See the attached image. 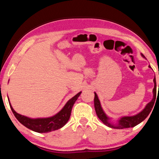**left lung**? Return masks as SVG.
Masks as SVG:
<instances>
[{
  "label": "left lung",
  "instance_id": "8db88e82",
  "mask_svg": "<svg viewBox=\"0 0 159 159\" xmlns=\"http://www.w3.org/2000/svg\"><path fill=\"white\" fill-rule=\"evenodd\" d=\"M141 56L143 58L146 59L144 57L143 54H141ZM147 60V59H146ZM149 68L152 69L150 65H149ZM154 88L153 89V98L149 103L147 104L144 108L138 114L133 116H121L118 118L117 120L116 123H112L111 121V118L109 117L106 114V113L102 109L100 101L98 98V96L97 93H95V98H94V104H95V109L96 114L98 115V118L100 119L102 122H103L106 125L109 126L110 128H115V129H123V128H133L138 125L141 122L146 118L148 116H149V113L152 111V109L154 107V104L155 103L156 97H157V83H156V78L154 79ZM159 88V85H158Z\"/></svg>",
  "mask_w": 159,
  "mask_h": 159
}]
</instances>
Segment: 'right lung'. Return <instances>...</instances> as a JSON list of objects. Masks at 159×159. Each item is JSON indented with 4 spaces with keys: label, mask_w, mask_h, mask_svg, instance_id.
Instances as JSON below:
<instances>
[{
    "label": "right lung",
    "mask_w": 159,
    "mask_h": 159,
    "mask_svg": "<svg viewBox=\"0 0 159 159\" xmlns=\"http://www.w3.org/2000/svg\"><path fill=\"white\" fill-rule=\"evenodd\" d=\"M80 94H81V91L70 99L63 108L55 115L47 118H32L21 115L15 111L10 102H9V104L15 116L23 125L36 133H49V132L62 128L68 122L70 116H71L72 107ZM8 101L10 102L9 98Z\"/></svg>",
    "instance_id": "1"
}]
</instances>
